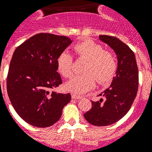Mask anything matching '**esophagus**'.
I'll use <instances>...</instances> for the list:
<instances>
[{
  "instance_id": "1",
  "label": "esophagus",
  "mask_w": 152,
  "mask_h": 152,
  "mask_svg": "<svg viewBox=\"0 0 152 152\" xmlns=\"http://www.w3.org/2000/svg\"><path fill=\"white\" fill-rule=\"evenodd\" d=\"M72 99H81L82 97H81L80 96H78V95L72 93Z\"/></svg>"
}]
</instances>
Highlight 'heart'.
Masks as SVG:
<instances>
[{
  "label": "heart",
  "mask_w": 152,
  "mask_h": 152,
  "mask_svg": "<svg viewBox=\"0 0 152 152\" xmlns=\"http://www.w3.org/2000/svg\"><path fill=\"white\" fill-rule=\"evenodd\" d=\"M74 50L79 57L86 60L84 74L74 76L66 84V88L76 94H84L99 83L105 84L114 76L117 63L112 53L104 50V47L92 40H85L75 45ZM56 66L59 72L64 77H71L73 73V58L68 52L58 56Z\"/></svg>",
  "instance_id": "obj_1"
}]
</instances>
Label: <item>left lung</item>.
I'll return each instance as SVG.
<instances>
[{
    "instance_id": "obj_1",
    "label": "left lung",
    "mask_w": 152,
    "mask_h": 152,
    "mask_svg": "<svg viewBox=\"0 0 152 152\" xmlns=\"http://www.w3.org/2000/svg\"><path fill=\"white\" fill-rule=\"evenodd\" d=\"M99 40L114 50L117 57L115 76L110 87L99 96L104 101L91 102V108L84 114L85 120L98 127L107 126L122 119L130 110L138 91L139 72L135 56L126 44L117 37L99 36Z\"/></svg>"
}]
</instances>
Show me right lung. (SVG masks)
<instances>
[{
    "label": "right lung",
    "mask_w": 152,
    "mask_h": 152,
    "mask_svg": "<svg viewBox=\"0 0 152 152\" xmlns=\"http://www.w3.org/2000/svg\"><path fill=\"white\" fill-rule=\"evenodd\" d=\"M72 43L64 36L38 33L16 48L9 64L7 91L15 111L30 125H53L71 100L70 93L50 89L62 84L56 59Z\"/></svg>",
    "instance_id": "obj_1"
}]
</instances>
